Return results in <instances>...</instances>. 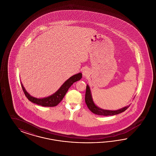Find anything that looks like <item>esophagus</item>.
<instances>
[{"instance_id":"1","label":"esophagus","mask_w":156,"mask_h":156,"mask_svg":"<svg viewBox=\"0 0 156 156\" xmlns=\"http://www.w3.org/2000/svg\"><path fill=\"white\" fill-rule=\"evenodd\" d=\"M89 73H90V71L88 68H85L82 71V75H83V76L84 77L88 76L89 74Z\"/></svg>"}]
</instances>
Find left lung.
Instances as JSON below:
<instances>
[{
  "label": "left lung",
  "mask_w": 156,
  "mask_h": 156,
  "mask_svg": "<svg viewBox=\"0 0 156 156\" xmlns=\"http://www.w3.org/2000/svg\"><path fill=\"white\" fill-rule=\"evenodd\" d=\"M85 101V103L87 104L88 108H89V110L92 113L98 115H103V116L115 115L120 113L123 112L125 111L126 109L129 107V106H126L123 108H122V109L117 110V111L104 110V109H102L98 108L93 102L91 94H90V88H89L88 85H87V88H86Z\"/></svg>",
  "instance_id": "obj_1"
}]
</instances>
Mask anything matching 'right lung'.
<instances>
[{"instance_id":"obj_1","label":"right lung","mask_w":156,"mask_h":156,"mask_svg":"<svg viewBox=\"0 0 156 156\" xmlns=\"http://www.w3.org/2000/svg\"><path fill=\"white\" fill-rule=\"evenodd\" d=\"M81 78V73H78L77 74L73 75V76L70 77L68 80H67L55 94H54L53 95L50 97L41 98V99H38L36 98L31 97L26 90V89H24L22 83H21V85L26 97H27V98L31 102L37 104L42 106L52 107V106H55L59 104L63 99V98L66 95L69 87L74 83L75 82L80 80Z\"/></svg>"}]
</instances>
